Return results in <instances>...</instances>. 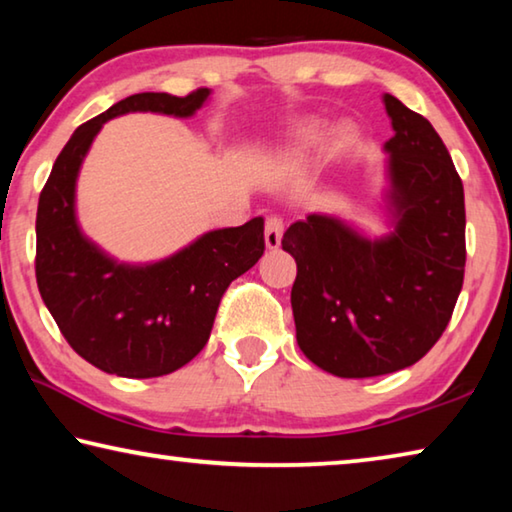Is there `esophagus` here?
Segmentation results:
<instances>
[{"label":"esophagus","mask_w":512,"mask_h":512,"mask_svg":"<svg viewBox=\"0 0 512 512\" xmlns=\"http://www.w3.org/2000/svg\"><path fill=\"white\" fill-rule=\"evenodd\" d=\"M282 232H284V223L280 216H271L266 219V230H264V241L268 250H277L282 244Z\"/></svg>","instance_id":"34e87169"}]
</instances>
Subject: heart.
<instances>
[{
  "label": "heart",
  "instance_id": "heart-1",
  "mask_svg": "<svg viewBox=\"0 0 512 512\" xmlns=\"http://www.w3.org/2000/svg\"><path fill=\"white\" fill-rule=\"evenodd\" d=\"M332 133H334V126L329 124L327 119H320V117L300 119L298 124L291 128V135L287 142V155H291V158H300V155L316 151V149H320V146L329 142ZM354 140H357V128H354L352 124H341L339 126V142L352 144Z\"/></svg>",
  "mask_w": 512,
  "mask_h": 512
}]
</instances>
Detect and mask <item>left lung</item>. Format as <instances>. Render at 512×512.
Instances as JSON below:
<instances>
[{"label": "left lung", "instance_id": "1", "mask_svg": "<svg viewBox=\"0 0 512 512\" xmlns=\"http://www.w3.org/2000/svg\"><path fill=\"white\" fill-rule=\"evenodd\" d=\"M381 101L393 126L384 144V235L311 212L282 237L298 264L291 307L300 350L345 379L420 361L445 332L463 287L465 196L447 146L393 94Z\"/></svg>", "mask_w": 512, "mask_h": 512}]
</instances>
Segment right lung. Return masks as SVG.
Here are the masks:
<instances>
[{
  "mask_svg": "<svg viewBox=\"0 0 512 512\" xmlns=\"http://www.w3.org/2000/svg\"><path fill=\"white\" fill-rule=\"evenodd\" d=\"M210 88L187 97L140 92L76 128L54 162L36 219V277L49 314L74 352L108 375L162 377L183 368L210 339L232 280L264 255V219L203 232L155 262H119L85 235L76 183L103 124L128 112L189 119Z\"/></svg>",
  "mask_w": 512,
  "mask_h": 512,
  "instance_id": "right-lung-1",
  "label": "right lung"
}]
</instances>
